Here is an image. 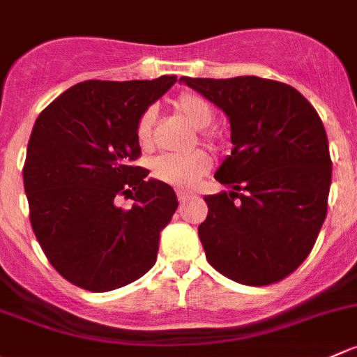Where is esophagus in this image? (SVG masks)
I'll return each instance as SVG.
<instances>
[{
  "label": "esophagus",
  "mask_w": 357,
  "mask_h": 357,
  "mask_svg": "<svg viewBox=\"0 0 357 357\" xmlns=\"http://www.w3.org/2000/svg\"><path fill=\"white\" fill-rule=\"evenodd\" d=\"M190 198H193V195L186 193V191H178V200H179V204H185V202H188Z\"/></svg>",
  "instance_id": "1"
}]
</instances>
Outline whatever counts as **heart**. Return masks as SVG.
Returning a JSON list of instances; mask_svg holds the SVG:
<instances>
[{
  "instance_id": "heart-1",
  "label": "heart",
  "mask_w": 357,
  "mask_h": 357,
  "mask_svg": "<svg viewBox=\"0 0 357 357\" xmlns=\"http://www.w3.org/2000/svg\"><path fill=\"white\" fill-rule=\"evenodd\" d=\"M172 109L178 112L186 123H190L195 130H204L205 126L212 123L213 118V109L210 102L198 93H181L172 100ZM153 119H155V116L152 111L144 112L142 118L138 119L137 137L140 144L147 145L150 142ZM202 137L207 142H213L217 138L213 131H204ZM210 164H212L210 155L204 150H193L190 153H162L150 162V171H152L153 178L166 183V185L188 190L197 185L198 179L208 171Z\"/></svg>"
}]
</instances>
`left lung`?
Segmentation results:
<instances>
[{"instance_id":"1","label":"left lung","mask_w":357,"mask_h":357,"mask_svg":"<svg viewBox=\"0 0 357 357\" xmlns=\"http://www.w3.org/2000/svg\"><path fill=\"white\" fill-rule=\"evenodd\" d=\"M227 116L231 155L198 226L208 264L234 282L268 286L294 272L327 215L332 160L324 123L294 87L260 77H181Z\"/></svg>"}]
</instances>
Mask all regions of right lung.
Instances as JSON below:
<instances>
[{
	"instance_id": "right-lung-1",
	"label": "right lung",
	"mask_w": 357,
	"mask_h": 357,
	"mask_svg": "<svg viewBox=\"0 0 357 357\" xmlns=\"http://www.w3.org/2000/svg\"><path fill=\"white\" fill-rule=\"evenodd\" d=\"M176 82H80L36 119L24 166L30 222L52 267L75 286L107 292L155 264L178 198L131 162L140 157L138 119ZM119 194L134 200L131 209L115 205Z\"/></svg>"
}]
</instances>
